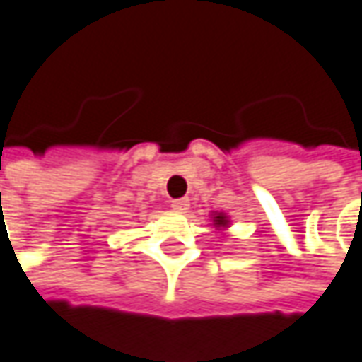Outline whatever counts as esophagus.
I'll return each instance as SVG.
<instances>
[{
	"label": "esophagus",
	"mask_w": 362,
	"mask_h": 362,
	"mask_svg": "<svg viewBox=\"0 0 362 362\" xmlns=\"http://www.w3.org/2000/svg\"><path fill=\"white\" fill-rule=\"evenodd\" d=\"M171 207H173L175 211H179V213H183V211L189 209V199L187 197L173 199V201H171Z\"/></svg>",
	"instance_id": "esophagus-1"
}]
</instances>
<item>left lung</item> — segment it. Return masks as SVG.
Wrapping results in <instances>:
<instances>
[{
  "mask_svg": "<svg viewBox=\"0 0 362 362\" xmlns=\"http://www.w3.org/2000/svg\"><path fill=\"white\" fill-rule=\"evenodd\" d=\"M213 225H215L217 229H225V227L229 225L227 215H225V213H215V217H213Z\"/></svg>",
  "mask_w": 362,
  "mask_h": 362,
  "instance_id": "left-lung-1",
  "label": "left lung"
}]
</instances>
